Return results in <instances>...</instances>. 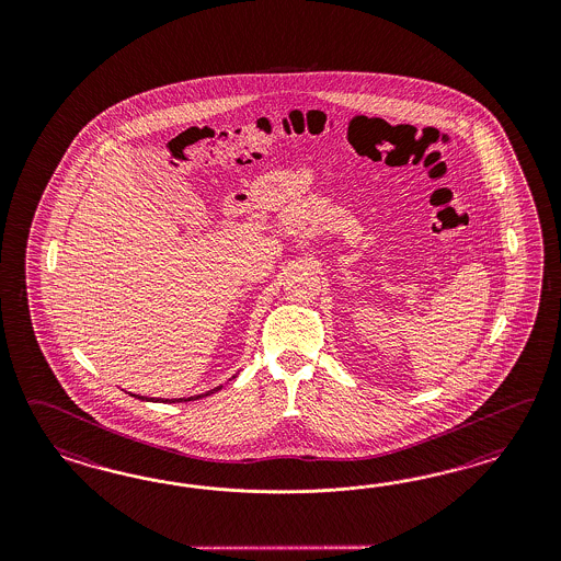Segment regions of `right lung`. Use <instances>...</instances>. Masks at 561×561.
I'll list each match as a JSON object with an SVG mask.
<instances>
[{
  "label": "right lung",
  "instance_id": "add662e5",
  "mask_svg": "<svg viewBox=\"0 0 561 561\" xmlns=\"http://www.w3.org/2000/svg\"><path fill=\"white\" fill-rule=\"evenodd\" d=\"M216 391H220V387H218V389H214V391L205 392V397ZM134 397H136V394H134ZM199 397H204V394H199ZM199 397H188V399H167V401H169V403H176V401L181 403V401H193V399H199ZM137 399H144V397H137ZM150 401H162V399H150ZM162 403H164V401H162Z\"/></svg>",
  "mask_w": 561,
  "mask_h": 561
}]
</instances>
